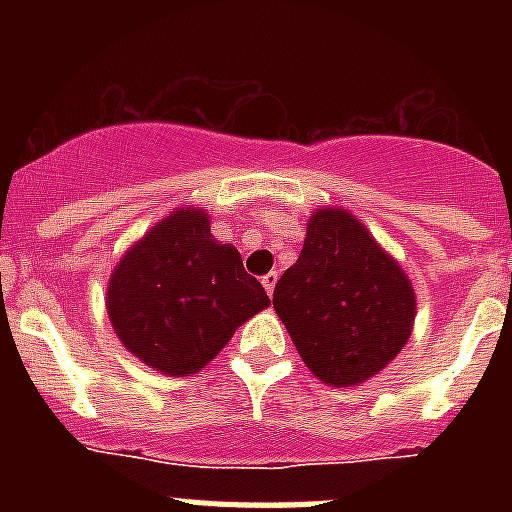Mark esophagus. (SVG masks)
<instances>
[{
	"mask_svg": "<svg viewBox=\"0 0 512 512\" xmlns=\"http://www.w3.org/2000/svg\"><path fill=\"white\" fill-rule=\"evenodd\" d=\"M277 271H269L266 277H261V284H264L266 295H274V287H277Z\"/></svg>",
	"mask_w": 512,
	"mask_h": 512,
	"instance_id": "34e87169",
	"label": "esophagus"
}]
</instances>
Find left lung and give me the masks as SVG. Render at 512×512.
Wrapping results in <instances>:
<instances>
[{
	"mask_svg": "<svg viewBox=\"0 0 512 512\" xmlns=\"http://www.w3.org/2000/svg\"><path fill=\"white\" fill-rule=\"evenodd\" d=\"M297 354L330 387H356L390 364L415 323V289L359 217L320 207L300 259L274 287Z\"/></svg>",
	"mask_w": 512,
	"mask_h": 512,
	"instance_id": "left-lung-1",
	"label": "left lung"
}]
</instances>
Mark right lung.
I'll use <instances>...</instances> for the list:
<instances>
[{
	"label": "right lung",
	"mask_w": 512,
	"mask_h": 512,
	"mask_svg": "<svg viewBox=\"0 0 512 512\" xmlns=\"http://www.w3.org/2000/svg\"><path fill=\"white\" fill-rule=\"evenodd\" d=\"M238 248L215 241L202 207H176L112 269L107 315L130 354L166 377H189L269 307Z\"/></svg>",
	"instance_id": "obj_1"
}]
</instances>
